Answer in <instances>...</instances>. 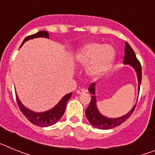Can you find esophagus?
Segmentation results:
<instances>
[{
    "label": "esophagus",
    "mask_w": 155,
    "mask_h": 155,
    "mask_svg": "<svg viewBox=\"0 0 155 155\" xmlns=\"http://www.w3.org/2000/svg\"><path fill=\"white\" fill-rule=\"evenodd\" d=\"M86 89H84V88H80V89H78L77 90V94H84V93L86 92Z\"/></svg>",
    "instance_id": "34e87169"
}]
</instances>
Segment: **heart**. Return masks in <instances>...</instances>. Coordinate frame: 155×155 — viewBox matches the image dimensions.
<instances>
[{
	"label": "heart",
	"mask_w": 155,
	"mask_h": 155,
	"mask_svg": "<svg viewBox=\"0 0 155 155\" xmlns=\"http://www.w3.org/2000/svg\"><path fill=\"white\" fill-rule=\"evenodd\" d=\"M116 57L113 46L98 42H90L82 46L75 54L77 64L87 67V73L93 78H98L111 68Z\"/></svg>",
	"instance_id": "obj_1"
}]
</instances>
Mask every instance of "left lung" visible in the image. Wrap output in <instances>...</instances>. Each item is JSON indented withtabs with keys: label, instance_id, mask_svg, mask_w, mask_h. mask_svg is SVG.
<instances>
[{
	"label": "left lung",
	"instance_id": "obj_1",
	"mask_svg": "<svg viewBox=\"0 0 155 155\" xmlns=\"http://www.w3.org/2000/svg\"><path fill=\"white\" fill-rule=\"evenodd\" d=\"M124 51H125V56H124V64H129L136 71L138 79V90L140 91V83H141L142 79V69L140 63L139 62V61L137 58L136 54L134 53V50L129 45L128 42H127L125 43V50H124ZM94 87H95V83L94 82L88 87V91L91 94H92V95H91V102H90L89 105H88V107L87 108L85 111L86 117H87V120L89 121V123L93 127L100 129V130H109V129L114 128V127L120 126V124L124 123L131 116V114L134 113L137 104L134 105V107L132 108V109L128 113L121 116V117L108 118L106 116L102 115L99 113V111L97 108Z\"/></svg>",
	"mask_w": 155,
	"mask_h": 155
}]
</instances>
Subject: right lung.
<instances>
[{
	"label": "right lung",
	"mask_w": 155,
	"mask_h": 155,
	"mask_svg": "<svg viewBox=\"0 0 155 155\" xmlns=\"http://www.w3.org/2000/svg\"><path fill=\"white\" fill-rule=\"evenodd\" d=\"M39 37H44V38L49 39V33L46 31H40L39 32H37V33L33 34V35H28V36H27L24 39L21 46L24 44L25 42H26V41L29 40V39H35V38H39ZM15 94L18 107L20 110L22 112L24 116H25V117L31 122V124H33L34 125L39 126V127H46L55 124L62 117L64 112H65L67 102H68V101L71 97L72 92L64 95L61 98V101L53 109L46 111L44 113H35L33 111L25 108L21 102V101L19 100L18 96L17 95V93H15Z\"/></svg>",
	"instance_id": "1"
}]
</instances>
